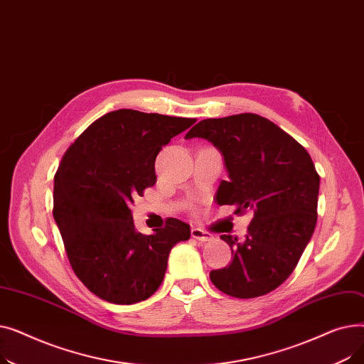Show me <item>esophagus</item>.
<instances>
[{"mask_svg":"<svg viewBox=\"0 0 364 364\" xmlns=\"http://www.w3.org/2000/svg\"><path fill=\"white\" fill-rule=\"evenodd\" d=\"M190 233H192L193 239H196L199 242H211L213 240V235L200 230V228H192V232Z\"/></svg>","mask_w":364,"mask_h":364,"instance_id":"34e87169","label":"esophagus"}]
</instances>
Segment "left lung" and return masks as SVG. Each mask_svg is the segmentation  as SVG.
Returning a JSON list of instances; mask_svg holds the SVG:
<instances>
[{
	"instance_id": "obj_1",
	"label": "left lung",
	"mask_w": 364,
	"mask_h": 364,
	"mask_svg": "<svg viewBox=\"0 0 364 364\" xmlns=\"http://www.w3.org/2000/svg\"><path fill=\"white\" fill-rule=\"evenodd\" d=\"M213 143L224 158L228 180L220 183L218 205L254 213L245 240L221 236L233 259L209 277L235 298L269 294L292 274L314 233L320 177L309 151L255 113L203 119L186 134Z\"/></svg>"
}]
</instances>
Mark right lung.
Segmentation results:
<instances>
[{
    "mask_svg": "<svg viewBox=\"0 0 364 364\" xmlns=\"http://www.w3.org/2000/svg\"><path fill=\"white\" fill-rule=\"evenodd\" d=\"M195 122L119 109L92 122L63 155L53 217L75 274L99 298L121 305L147 299L164 280L172 247L190 237V225L177 218L141 235L131 205L156 183L161 149Z\"/></svg>",
    "mask_w": 364,
    "mask_h": 364,
    "instance_id": "obj_1",
    "label": "right lung"
}]
</instances>
